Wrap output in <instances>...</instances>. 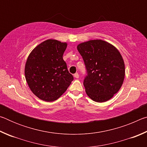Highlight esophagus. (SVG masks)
I'll list each match as a JSON object with an SVG mask.
<instances>
[{"instance_id": "obj_1", "label": "esophagus", "mask_w": 147, "mask_h": 147, "mask_svg": "<svg viewBox=\"0 0 147 147\" xmlns=\"http://www.w3.org/2000/svg\"><path fill=\"white\" fill-rule=\"evenodd\" d=\"M74 76L76 78H79V74H78V73H76L74 74Z\"/></svg>"}]
</instances>
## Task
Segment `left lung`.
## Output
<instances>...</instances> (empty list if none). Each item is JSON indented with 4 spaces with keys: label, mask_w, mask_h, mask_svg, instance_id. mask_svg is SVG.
<instances>
[{
    "label": "left lung",
    "mask_w": 147,
    "mask_h": 147,
    "mask_svg": "<svg viewBox=\"0 0 147 147\" xmlns=\"http://www.w3.org/2000/svg\"><path fill=\"white\" fill-rule=\"evenodd\" d=\"M88 75L84 81L86 94L93 101L104 102L117 93L123 85L125 66L120 52L113 45L101 39L77 45Z\"/></svg>",
    "instance_id": "left-lung-1"
}]
</instances>
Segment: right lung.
Instances as JSON below:
<instances>
[{"mask_svg": "<svg viewBox=\"0 0 147 147\" xmlns=\"http://www.w3.org/2000/svg\"><path fill=\"white\" fill-rule=\"evenodd\" d=\"M67 47L66 42L47 39L35 47L27 58L24 67L26 82L41 100H57L73 80L63 59Z\"/></svg>", "mask_w": 147, "mask_h": 147, "instance_id": "add662e5", "label": "right lung"}]
</instances>
